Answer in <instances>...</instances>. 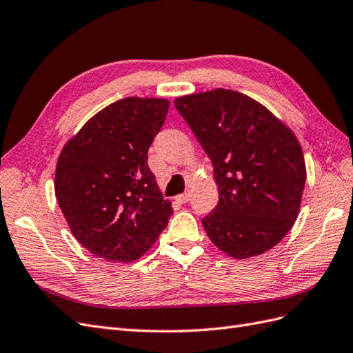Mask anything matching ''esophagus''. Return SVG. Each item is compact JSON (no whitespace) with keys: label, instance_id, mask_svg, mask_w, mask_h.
<instances>
[{"label":"esophagus","instance_id":"obj_1","mask_svg":"<svg viewBox=\"0 0 353 353\" xmlns=\"http://www.w3.org/2000/svg\"><path fill=\"white\" fill-rule=\"evenodd\" d=\"M175 200H176L178 203H181V205H184V203H187V201L190 200V194H188V193H185V194H179V196H176V197H175Z\"/></svg>","mask_w":353,"mask_h":353}]
</instances>
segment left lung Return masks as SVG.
<instances>
[{
	"instance_id": "left-lung-1",
	"label": "left lung",
	"mask_w": 353,
	"mask_h": 353,
	"mask_svg": "<svg viewBox=\"0 0 353 353\" xmlns=\"http://www.w3.org/2000/svg\"><path fill=\"white\" fill-rule=\"evenodd\" d=\"M174 103L213 165L219 201L201 219L210 241L234 259L272 249L293 227L306 181L293 131L232 90L190 94Z\"/></svg>"
}]
</instances>
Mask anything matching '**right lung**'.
Returning <instances> with one entry per match:
<instances>
[{
	"mask_svg": "<svg viewBox=\"0 0 353 353\" xmlns=\"http://www.w3.org/2000/svg\"><path fill=\"white\" fill-rule=\"evenodd\" d=\"M168 110L165 99H122L63 147L54 183L59 206L74 239L99 258H141L174 213L147 163Z\"/></svg>",
	"mask_w": 353,
	"mask_h": 353,
	"instance_id": "obj_1",
	"label": "right lung"
}]
</instances>
